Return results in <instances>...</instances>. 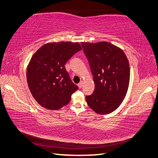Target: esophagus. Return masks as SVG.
Segmentation results:
<instances>
[{
    "label": "esophagus",
    "instance_id": "esophagus-1",
    "mask_svg": "<svg viewBox=\"0 0 158 158\" xmlns=\"http://www.w3.org/2000/svg\"><path fill=\"white\" fill-rule=\"evenodd\" d=\"M82 85H83V82L82 81H81L80 82L78 85V87H79V89H81L82 87Z\"/></svg>",
    "mask_w": 158,
    "mask_h": 158
}]
</instances>
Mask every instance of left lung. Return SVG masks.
I'll list each match as a JSON object with an SVG mask.
<instances>
[{"instance_id": "left-lung-1", "label": "left lung", "mask_w": 158, "mask_h": 158, "mask_svg": "<svg viewBox=\"0 0 158 158\" xmlns=\"http://www.w3.org/2000/svg\"><path fill=\"white\" fill-rule=\"evenodd\" d=\"M81 44L94 82V90L86 97V103L97 114L111 113L120 106L128 91L130 65L127 55L108 42Z\"/></svg>"}]
</instances>
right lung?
<instances>
[{"mask_svg": "<svg viewBox=\"0 0 158 158\" xmlns=\"http://www.w3.org/2000/svg\"><path fill=\"white\" fill-rule=\"evenodd\" d=\"M81 50L78 43H49L33 55L27 68V82L40 106L57 110L69 103L78 87L72 82L65 65Z\"/></svg>", "mask_w": 158, "mask_h": 158, "instance_id": "right-lung-1", "label": "right lung"}]
</instances>
